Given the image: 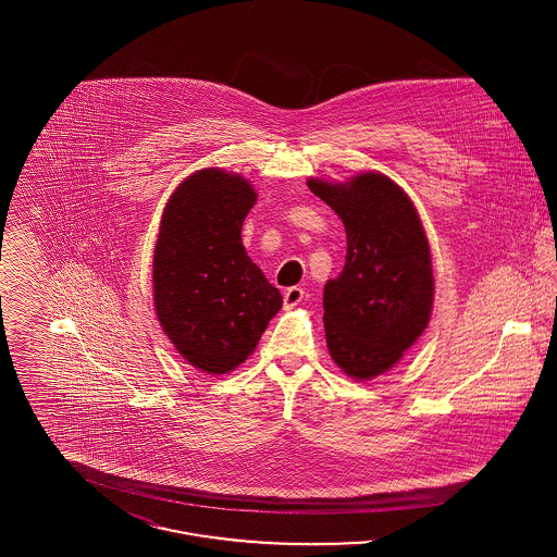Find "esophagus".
<instances>
[{
  "mask_svg": "<svg viewBox=\"0 0 557 557\" xmlns=\"http://www.w3.org/2000/svg\"><path fill=\"white\" fill-rule=\"evenodd\" d=\"M305 298V290L298 286H292L288 290L284 292V309H294L296 305H300Z\"/></svg>",
  "mask_w": 557,
  "mask_h": 557,
  "instance_id": "obj_1",
  "label": "esophagus"
}]
</instances>
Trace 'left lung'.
<instances>
[{"mask_svg": "<svg viewBox=\"0 0 557 557\" xmlns=\"http://www.w3.org/2000/svg\"><path fill=\"white\" fill-rule=\"evenodd\" d=\"M307 186L346 232L345 269L323 288L327 350L346 375L371 380L397 366L432 315L424 225L405 189L377 171L348 182L311 177Z\"/></svg>", "mask_w": 557, "mask_h": 557, "instance_id": "left-lung-1", "label": "left lung"}]
</instances>
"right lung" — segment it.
Here are the masks:
<instances>
[{
  "instance_id": "1",
  "label": "right lung",
  "mask_w": 557,
  "mask_h": 557,
  "mask_svg": "<svg viewBox=\"0 0 557 557\" xmlns=\"http://www.w3.org/2000/svg\"><path fill=\"white\" fill-rule=\"evenodd\" d=\"M255 202L248 180L211 166L175 187L160 219L154 311L177 352L211 375L244 363L284 302L242 244Z\"/></svg>"
}]
</instances>
